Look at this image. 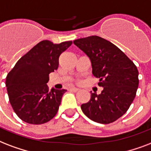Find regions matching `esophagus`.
Returning a JSON list of instances; mask_svg holds the SVG:
<instances>
[{
    "instance_id": "obj_1",
    "label": "esophagus",
    "mask_w": 151,
    "mask_h": 151,
    "mask_svg": "<svg viewBox=\"0 0 151 151\" xmlns=\"http://www.w3.org/2000/svg\"><path fill=\"white\" fill-rule=\"evenodd\" d=\"M70 91H72L73 92H78L79 91V89L76 88V87H71V88H70Z\"/></svg>"
}]
</instances>
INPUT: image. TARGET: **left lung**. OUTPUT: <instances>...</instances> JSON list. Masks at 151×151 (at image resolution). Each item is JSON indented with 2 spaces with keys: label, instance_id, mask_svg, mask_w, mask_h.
<instances>
[{
  "label": "left lung",
  "instance_id": "1",
  "mask_svg": "<svg viewBox=\"0 0 151 151\" xmlns=\"http://www.w3.org/2000/svg\"><path fill=\"white\" fill-rule=\"evenodd\" d=\"M73 43L90 57L92 73L104 88L99 95L91 93V100L81 106L82 111L93 121L113 123L128 111L135 99L137 67L117 46L99 36L79 38Z\"/></svg>",
  "mask_w": 151,
  "mask_h": 151
}]
</instances>
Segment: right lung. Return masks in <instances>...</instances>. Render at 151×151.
Wrapping results in <instances>:
<instances>
[{
	"label": "right lung",
	"mask_w": 151,
	"mask_h": 151,
	"mask_svg": "<svg viewBox=\"0 0 151 151\" xmlns=\"http://www.w3.org/2000/svg\"><path fill=\"white\" fill-rule=\"evenodd\" d=\"M72 41L53 44L43 40L19 60L6 77L7 91L12 107L24 122L42 124L54 117L65 89L49 90V76L58 68L59 57Z\"/></svg>",
	"instance_id": "add662e5"
}]
</instances>
